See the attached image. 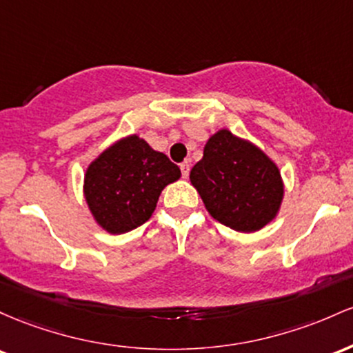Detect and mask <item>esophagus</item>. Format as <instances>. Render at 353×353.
<instances>
[{
	"instance_id": "34e87169",
	"label": "esophagus",
	"mask_w": 353,
	"mask_h": 353,
	"mask_svg": "<svg viewBox=\"0 0 353 353\" xmlns=\"http://www.w3.org/2000/svg\"><path fill=\"white\" fill-rule=\"evenodd\" d=\"M180 170H181V175L183 178H188L190 175V161H183V163H180Z\"/></svg>"
}]
</instances>
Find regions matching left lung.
<instances>
[{
  "mask_svg": "<svg viewBox=\"0 0 353 353\" xmlns=\"http://www.w3.org/2000/svg\"><path fill=\"white\" fill-rule=\"evenodd\" d=\"M190 181L210 215L241 233L259 232L275 220L283 201V180L275 161L227 128L208 138Z\"/></svg>",
  "mask_w": 353,
  "mask_h": 353,
  "instance_id": "obj_1",
  "label": "left lung"
}]
</instances>
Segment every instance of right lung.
<instances>
[{"label": "right lung", "instance_id": "obj_1", "mask_svg": "<svg viewBox=\"0 0 353 353\" xmlns=\"http://www.w3.org/2000/svg\"><path fill=\"white\" fill-rule=\"evenodd\" d=\"M180 176V168L165 153L138 134H128L88 165L83 195L98 227L121 235L143 225L155 212L163 188Z\"/></svg>", "mask_w": 353, "mask_h": 353}]
</instances>
